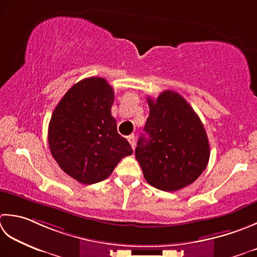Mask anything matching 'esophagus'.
<instances>
[{
  "label": "esophagus",
  "instance_id": "34e87169",
  "mask_svg": "<svg viewBox=\"0 0 257 257\" xmlns=\"http://www.w3.org/2000/svg\"><path fill=\"white\" fill-rule=\"evenodd\" d=\"M128 142L130 143V145H132V147H133V149H135V146H136V144H135V136L134 135H130V136H128Z\"/></svg>",
  "mask_w": 257,
  "mask_h": 257
}]
</instances>
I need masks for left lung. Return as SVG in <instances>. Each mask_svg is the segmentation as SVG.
Here are the masks:
<instances>
[{"label":"left lung","instance_id":"left-lung-1","mask_svg":"<svg viewBox=\"0 0 257 257\" xmlns=\"http://www.w3.org/2000/svg\"><path fill=\"white\" fill-rule=\"evenodd\" d=\"M149 117L135 150L149 185L176 192L193 184L207 167L209 143L199 117L179 93L148 97Z\"/></svg>","mask_w":257,"mask_h":257}]
</instances>
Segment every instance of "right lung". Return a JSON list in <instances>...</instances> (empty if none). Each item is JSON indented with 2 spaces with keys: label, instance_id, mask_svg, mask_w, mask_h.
Segmentation results:
<instances>
[{
  "label": "right lung",
  "instance_id": "obj_1",
  "mask_svg": "<svg viewBox=\"0 0 257 257\" xmlns=\"http://www.w3.org/2000/svg\"><path fill=\"white\" fill-rule=\"evenodd\" d=\"M113 100L107 80L91 77L70 88L52 113L50 152L60 168L79 183L104 180L120 160L133 154L127 139L117 132Z\"/></svg>",
  "mask_w": 257,
  "mask_h": 257
}]
</instances>
